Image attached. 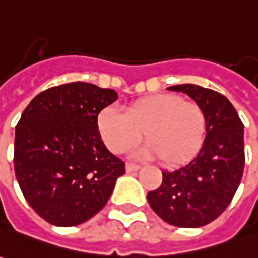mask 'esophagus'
<instances>
[{"label":"esophagus","instance_id":"34e87169","mask_svg":"<svg viewBox=\"0 0 258 258\" xmlns=\"http://www.w3.org/2000/svg\"><path fill=\"white\" fill-rule=\"evenodd\" d=\"M138 169H140V166L136 165V164H127V165H125V171H127V172H136Z\"/></svg>","mask_w":258,"mask_h":258}]
</instances>
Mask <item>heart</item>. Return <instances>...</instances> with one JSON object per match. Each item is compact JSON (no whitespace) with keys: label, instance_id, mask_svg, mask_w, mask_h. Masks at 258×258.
<instances>
[{"label":"heart","instance_id":"1","mask_svg":"<svg viewBox=\"0 0 258 258\" xmlns=\"http://www.w3.org/2000/svg\"><path fill=\"white\" fill-rule=\"evenodd\" d=\"M99 131L106 147L122 152L144 134L147 145L136 152L141 158H155L168 166L185 164L203 143L206 118L196 103L175 94H154L130 104L124 113L107 107L99 114Z\"/></svg>","mask_w":258,"mask_h":258}]
</instances>
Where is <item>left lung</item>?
I'll use <instances>...</instances> for the list:
<instances>
[{
    "label": "left lung",
    "mask_w": 258,
    "mask_h": 258,
    "mask_svg": "<svg viewBox=\"0 0 258 258\" xmlns=\"http://www.w3.org/2000/svg\"><path fill=\"white\" fill-rule=\"evenodd\" d=\"M168 90L188 94L202 108L206 136L188 164L162 172V183L147 195L151 209L176 227L213 222L232 202L244 169V125L223 94L196 85Z\"/></svg>",
    "instance_id": "obj_1"
}]
</instances>
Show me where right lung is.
Here are the masks:
<instances>
[{"label":"right lung","mask_w":258,"mask_h":258,"mask_svg":"<svg viewBox=\"0 0 258 258\" xmlns=\"http://www.w3.org/2000/svg\"><path fill=\"white\" fill-rule=\"evenodd\" d=\"M118 94L73 82L39 93L15 128L14 168L26 202L50 225L85 223L104 208L125 165L101 141L97 115Z\"/></svg>","instance_id":"obj_1"}]
</instances>
